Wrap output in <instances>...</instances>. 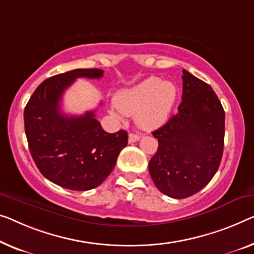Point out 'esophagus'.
Here are the masks:
<instances>
[{"label":"esophagus","mask_w":254,"mask_h":254,"mask_svg":"<svg viewBox=\"0 0 254 254\" xmlns=\"http://www.w3.org/2000/svg\"><path fill=\"white\" fill-rule=\"evenodd\" d=\"M139 139H140V134H138V133H130V134H128V142H130V143H133L135 141H138Z\"/></svg>","instance_id":"1"}]
</instances>
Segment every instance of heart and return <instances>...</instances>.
Here are the masks:
<instances>
[{
    "mask_svg": "<svg viewBox=\"0 0 254 254\" xmlns=\"http://www.w3.org/2000/svg\"><path fill=\"white\" fill-rule=\"evenodd\" d=\"M177 97V89L171 82H162L158 77H149L131 88L122 89L115 94L117 109L112 114L135 115V122L146 130L160 127L166 122Z\"/></svg>",
    "mask_w": 254,
    "mask_h": 254,
    "instance_id": "b5f03b06",
    "label": "heart"
}]
</instances>
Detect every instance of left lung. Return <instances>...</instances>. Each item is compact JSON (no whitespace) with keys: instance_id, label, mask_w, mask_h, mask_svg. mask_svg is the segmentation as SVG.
Returning a JSON list of instances; mask_svg holds the SVG:
<instances>
[{"instance_id":"1","label":"left lung","mask_w":254,"mask_h":254,"mask_svg":"<svg viewBox=\"0 0 254 254\" xmlns=\"http://www.w3.org/2000/svg\"><path fill=\"white\" fill-rule=\"evenodd\" d=\"M183 98L153 132L158 148L148 170L158 190L172 198L198 192L218 171L224 153L225 111L209 84L183 69Z\"/></svg>"}]
</instances>
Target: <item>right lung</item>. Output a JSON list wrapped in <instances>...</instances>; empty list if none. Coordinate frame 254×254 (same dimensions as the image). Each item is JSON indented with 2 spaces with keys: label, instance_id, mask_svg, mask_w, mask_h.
Instances as JSON below:
<instances>
[{
  "label": "right lung",
  "instance_id": "add662e5",
  "mask_svg": "<svg viewBox=\"0 0 254 254\" xmlns=\"http://www.w3.org/2000/svg\"><path fill=\"white\" fill-rule=\"evenodd\" d=\"M103 69H74L45 79L24 112L30 155L40 172L60 187L84 191L99 186L113 169L127 132L107 133L94 111L68 116L60 109L63 94L78 77L100 78Z\"/></svg>",
  "mask_w": 254,
  "mask_h": 254
}]
</instances>
